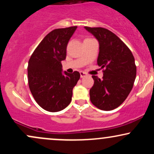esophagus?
<instances>
[{"mask_svg":"<svg viewBox=\"0 0 154 154\" xmlns=\"http://www.w3.org/2000/svg\"><path fill=\"white\" fill-rule=\"evenodd\" d=\"M79 73H80L81 78H82V77H86V76H87V74H86L85 72H80Z\"/></svg>","mask_w":154,"mask_h":154,"instance_id":"1","label":"esophagus"}]
</instances>
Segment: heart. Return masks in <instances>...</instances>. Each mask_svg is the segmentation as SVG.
<instances>
[{
    "label": "heart",
    "mask_w": 154,
    "mask_h": 154,
    "mask_svg": "<svg viewBox=\"0 0 154 154\" xmlns=\"http://www.w3.org/2000/svg\"><path fill=\"white\" fill-rule=\"evenodd\" d=\"M88 39H90V38H88ZM85 40H86V39H85Z\"/></svg>",
    "instance_id": "heart-1"
}]
</instances>
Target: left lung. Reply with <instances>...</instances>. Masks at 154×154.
Instances as JSON below:
<instances>
[{
  "label": "left lung",
  "instance_id": "1",
  "mask_svg": "<svg viewBox=\"0 0 154 154\" xmlns=\"http://www.w3.org/2000/svg\"><path fill=\"white\" fill-rule=\"evenodd\" d=\"M85 29L99 43L97 63L104 69L102 79L92 76L94 85L90 90L91 101L100 110H113L125 101L133 87L135 59L129 48L112 32L103 27Z\"/></svg>",
  "mask_w": 154,
  "mask_h": 154
}]
</instances>
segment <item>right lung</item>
Listing matches in <instances>:
<instances>
[{
    "instance_id": "1",
    "label": "right lung",
    "mask_w": 154,
    "mask_h": 154,
    "mask_svg": "<svg viewBox=\"0 0 154 154\" xmlns=\"http://www.w3.org/2000/svg\"><path fill=\"white\" fill-rule=\"evenodd\" d=\"M77 26L56 29L49 32L32 54L28 62V84L40 107L51 112L63 110L72 100V90L80 75L62 72L69 40Z\"/></svg>"
}]
</instances>
